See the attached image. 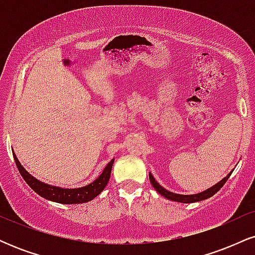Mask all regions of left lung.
Segmentation results:
<instances>
[{
    "label": "left lung",
    "mask_w": 255,
    "mask_h": 255,
    "mask_svg": "<svg viewBox=\"0 0 255 255\" xmlns=\"http://www.w3.org/2000/svg\"><path fill=\"white\" fill-rule=\"evenodd\" d=\"M233 172V171H231ZM230 174H228L227 177H224L223 180L219 181L217 184H215V186L211 187V188L206 189L205 192H201V193H198V194H193V195H182V194H176V193H171L169 191H166V189L163 188L162 186H159V184L157 183V181L154 180L153 176L150 174L148 176H150V182L152 186H153V188L156 189V191L159 193L160 195H163V197H165L166 199H169V200H172V201H178V203H195V201H201V200H205V199L207 198H211L212 195H215L216 193H217L219 189L222 188V187L224 186V183L227 182L228 178L230 177Z\"/></svg>",
    "instance_id": "8db88e82"
}]
</instances>
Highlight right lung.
Segmentation results:
<instances>
[{
	"label": "right lung",
	"mask_w": 255,
	"mask_h": 255,
	"mask_svg": "<svg viewBox=\"0 0 255 255\" xmlns=\"http://www.w3.org/2000/svg\"><path fill=\"white\" fill-rule=\"evenodd\" d=\"M14 160H15V164L19 169L20 174L26 183L33 189L37 194H39L40 197L48 199V200L56 201V203L61 204H80V203H87V201L92 200L93 198H96L97 195L105 188L108 182H109L110 174H111V168H113L114 159L105 166L104 171L102 172L101 176L97 180L93 181L92 183H90L89 186L81 187V188H75V189H64V188H58V187L49 186V184L40 182L37 178H34L32 175L28 174L27 171L22 168V165L20 164L19 160L15 154L13 153Z\"/></svg>",
	"instance_id": "obj_1"
}]
</instances>
